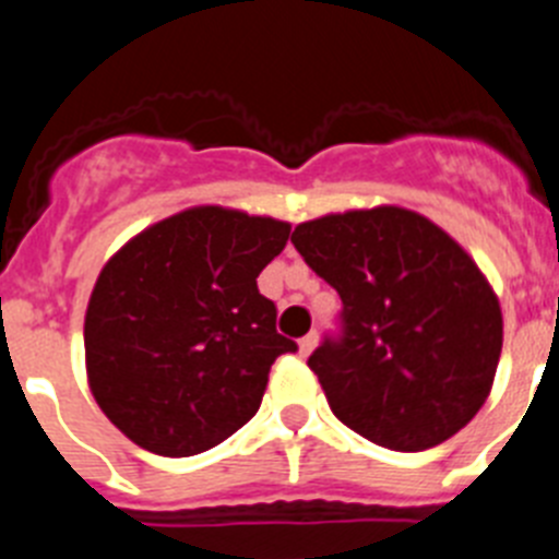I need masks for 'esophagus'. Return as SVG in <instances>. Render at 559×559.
Returning <instances> with one entry per match:
<instances>
[{
  "instance_id": "1",
  "label": "esophagus",
  "mask_w": 559,
  "mask_h": 559,
  "mask_svg": "<svg viewBox=\"0 0 559 559\" xmlns=\"http://www.w3.org/2000/svg\"><path fill=\"white\" fill-rule=\"evenodd\" d=\"M316 344H319V333L313 330V333H308L305 338H299V353L310 355L316 349Z\"/></svg>"
}]
</instances>
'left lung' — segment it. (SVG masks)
<instances>
[{"instance_id": "left-lung-1", "label": "left lung", "mask_w": 559, "mask_h": 559, "mask_svg": "<svg viewBox=\"0 0 559 559\" xmlns=\"http://www.w3.org/2000/svg\"><path fill=\"white\" fill-rule=\"evenodd\" d=\"M290 243L344 302L341 341L308 358L344 426L426 451L476 417L501 358V305L442 226L380 204L305 221Z\"/></svg>"}]
</instances>
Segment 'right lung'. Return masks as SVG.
I'll return each mask as SVG.
<instances>
[{
	"label": "right lung",
	"instance_id": "add662e5",
	"mask_svg": "<svg viewBox=\"0 0 559 559\" xmlns=\"http://www.w3.org/2000/svg\"><path fill=\"white\" fill-rule=\"evenodd\" d=\"M290 224L204 204L133 235L88 296L86 378L114 426L159 456H195L243 428L271 364L296 344L257 276Z\"/></svg>",
	"mask_w": 559,
	"mask_h": 559
}]
</instances>
